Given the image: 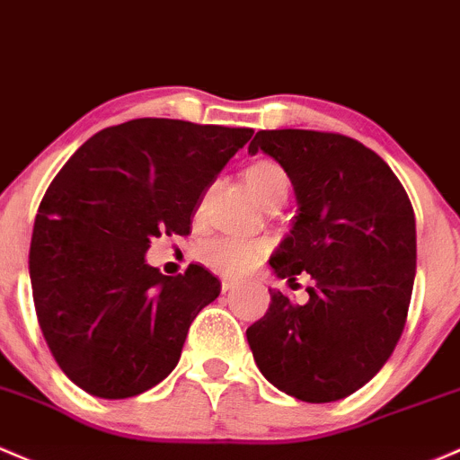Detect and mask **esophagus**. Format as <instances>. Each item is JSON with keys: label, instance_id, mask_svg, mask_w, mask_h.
Segmentation results:
<instances>
[{"label": "esophagus", "instance_id": "1", "mask_svg": "<svg viewBox=\"0 0 460 460\" xmlns=\"http://www.w3.org/2000/svg\"><path fill=\"white\" fill-rule=\"evenodd\" d=\"M238 287V279L234 278H222V291H234V288Z\"/></svg>", "mask_w": 460, "mask_h": 460}]
</instances>
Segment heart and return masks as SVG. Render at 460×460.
I'll return each mask as SVG.
<instances>
[{"mask_svg":"<svg viewBox=\"0 0 460 460\" xmlns=\"http://www.w3.org/2000/svg\"><path fill=\"white\" fill-rule=\"evenodd\" d=\"M244 182L253 198L262 205L275 200V198H287L288 187V173L284 172L282 165L269 158H260L253 161L244 169ZM267 253V243L258 238H229V235H220V238H211L202 243L196 249V258L200 260L205 267L217 270L222 275H240L246 269L253 267L262 255Z\"/></svg>","mask_w":460,"mask_h":460,"instance_id":"b5f03b06","label":"heart"}]
</instances>
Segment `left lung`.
I'll use <instances>...</instances> for the list:
<instances>
[{"instance_id":"obj_1","label":"left lung","mask_w":460,"mask_h":460,"mask_svg":"<svg viewBox=\"0 0 460 460\" xmlns=\"http://www.w3.org/2000/svg\"><path fill=\"white\" fill-rule=\"evenodd\" d=\"M284 167L297 198L293 229L270 255L278 278L313 279L308 302L270 291L246 328L260 372L282 393L331 403L376 375L403 332L417 273V225L393 169L355 138L262 129L249 154Z\"/></svg>"}]
</instances>
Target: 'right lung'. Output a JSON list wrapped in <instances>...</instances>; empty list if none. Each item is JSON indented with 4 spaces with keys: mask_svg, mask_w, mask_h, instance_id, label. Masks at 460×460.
Returning <instances> with one entry per match:
<instances>
[{
    "mask_svg": "<svg viewBox=\"0 0 460 460\" xmlns=\"http://www.w3.org/2000/svg\"><path fill=\"white\" fill-rule=\"evenodd\" d=\"M249 128L134 119L101 129L61 167L32 229L39 326L72 384L128 399L176 368L198 313L220 295L200 264L149 267L152 238L187 235L202 196Z\"/></svg>",
    "mask_w": 460,
    "mask_h": 460,
    "instance_id": "right-lung-1",
    "label": "right lung"
}]
</instances>
